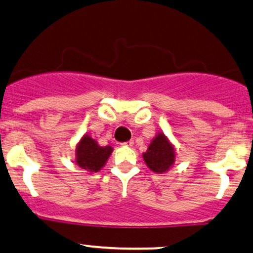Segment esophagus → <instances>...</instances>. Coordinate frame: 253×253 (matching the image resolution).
<instances>
[{"mask_svg":"<svg viewBox=\"0 0 253 253\" xmlns=\"http://www.w3.org/2000/svg\"><path fill=\"white\" fill-rule=\"evenodd\" d=\"M122 145H125V147H132L133 145V140H127V142L122 143Z\"/></svg>","mask_w":253,"mask_h":253,"instance_id":"1","label":"esophagus"}]
</instances>
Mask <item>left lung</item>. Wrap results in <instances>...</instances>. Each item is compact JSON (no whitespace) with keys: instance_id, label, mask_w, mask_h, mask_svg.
Returning a JSON list of instances; mask_svg holds the SVG:
<instances>
[{"instance_id":"obj_1","label":"left lung","mask_w":253,"mask_h":253,"mask_svg":"<svg viewBox=\"0 0 253 253\" xmlns=\"http://www.w3.org/2000/svg\"><path fill=\"white\" fill-rule=\"evenodd\" d=\"M145 164L151 171L164 173L174 162V149L164 133H159L143 154Z\"/></svg>"}]
</instances>
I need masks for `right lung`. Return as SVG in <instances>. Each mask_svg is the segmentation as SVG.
Segmentation results:
<instances>
[{
    "mask_svg": "<svg viewBox=\"0 0 253 253\" xmlns=\"http://www.w3.org/2000/svg\"><path fill=\"white\" fill-rule=\"evenodd\" d=\"M113 148L99 147L93 138L84 134L76 148V164L89 172H98L105 165Z\"/></svg>",
    "mask_w": 253,
    "mask_h": 253,
    "instance_id": "right-lung-1",
    "label": "right lung"
}]
</instances>
